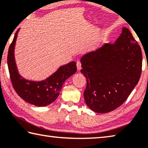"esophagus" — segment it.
Listing matches in <instances>:
<instances>
[{"instance_id":"esophagus-1","label":"esophagus","mask_w":148,"mask_h":148,"mask_svg":"<svg viewBox=\"0 0 148 148\" xmlns=\"http://www.w3.org/2000/svg\"><path fill=\"white\" fill-rule=\"evenodd\" d=\"M76 66H77V69H78V70H79L81 69L82 68V64H81V62L79 61H78L76 63Z\"/></svg>"}]
</instances>
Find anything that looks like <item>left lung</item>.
Returning <instances> with one entry per match:
<instances>
[{"label":"left lung","instance_id":"8db88e82","mask_svg":"<svg viewBox=\"0 0 148 148\" xmlns=\"http://www.w3.org/2000/svg\"><path fill=\"white\" fill-rule=\"evenodd\" d=\"M86 78L84 92L88 106L96 112L113 111L124 103L139 81L142 50L126 27L114 43H105L81 58Z\"/></svg>","mask_w":148,"mask_h":148}]
</instances>
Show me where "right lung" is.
Returning a JSON list of instances; mask_svg holds the SVG:
<instances>
[{
  "mask_svg": "<svg viewBox=\"0 0 148 148\" xmlns=\"http://www.w3.org/2000/svg\"><path fill=\"white\" fill-rule=\"evenodd\" d=\"M18 32V30L9 47L7 57L12 84L18 95L25 101L38 107L47 106L57 99L66 79L76 72V63L72 61L62 66L57 72L42 82L26 80L18 74L14 56Z\"/></svg>",
  "mask_w": 148,
  "mask_h": 148,
  "instance_id": "1",
  "label": "right lung"
}]
</instances>
